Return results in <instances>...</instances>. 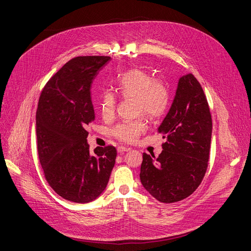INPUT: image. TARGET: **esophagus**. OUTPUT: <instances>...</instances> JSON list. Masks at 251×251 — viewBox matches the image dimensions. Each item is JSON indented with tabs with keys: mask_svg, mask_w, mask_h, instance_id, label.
Here are the masks:
<instances>
[{
	"mask_svg": "<svg viewBox=\"0 0 251 251\" xmlns=\"http://www.w3.org/2000/svg\"><path fill=\"white\" fill-rule=\"evenodd\" d=\"M130 149H131V148H129V147H125V146H119V147L117 148V150H118V152H119V153L128 152V151H130Z\"/></svg>",
	"mask_w": 251,
	"mask_h": 251,
	"instance_id": "1",
	"label": "esophagus"
}]
</instances>
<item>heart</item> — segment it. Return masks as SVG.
I'll list each match as a JSON object with an SVG mask.
<instances>
[{
    "label": "heart",
    "instance_id": "heart-1",
    "mask_svg": "<svg viewBox=\"0 0 251 251\" xmlns=\"http://www.w3.org/2000/svg\"><path fill=\"white\" fill-rule=\"evenodd\" d=\"M116 93L122 99L135 100L137 114H144L152 120L161 118L170 105V90L166 83L155 80L148 72L131 69L121 74L115 83ZM117 98L109 91H104L98 102V109L105 120H110L115 114ZM146 123L142 118L121 122L111 129V134L126 143L134 142L145 131Z\"/></svg>",
    "mask_w": 251,
    "mask_h": 251
}]
</instances>
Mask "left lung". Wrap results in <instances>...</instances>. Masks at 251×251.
Instances as JSON below:
<instances>
[{
    "label": "left lung",
    "mask_w": 251,
    "mask_h": 251,
    "mask_svg": "<svg viewBox=\"0 0 251 251\" xmlns=\"http://www.w3.org/2000/svg\"><path fill=\"white\" fill-rule=\"evenodd\" d=\"M158 132L165 139L156 158L143 153L140 180L155 199L173 203L201 183L209 159L212 120L206 97L192 74L178 81L172 105Z\"/></svg>",
    "instance_id": "8db88e82"
}]
</instances>
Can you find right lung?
Segmentation results:
<instances>
[{
    "mask_svg": "<svg viewBox=\"0 0 251 251\" xmlns=\"http://www.w3.org/2000/svg\"><path fill=\"white\" fill-rule=\"evenodd\" d=\"M110 61L107 56L70 60L48 81L39 99V160L49 185L72 202L88 203L98 198L115 165V147H96L91 153L86 130L95 120L91 86Z\"/></svg>",
    "mask_w": 251,
    "mask_h": 251,
    "instance_id": "right-lung-1",
    "label": "right lung"
}]
</instances>
